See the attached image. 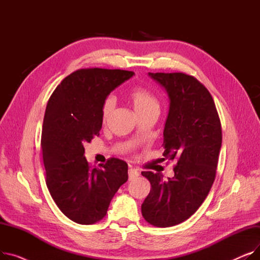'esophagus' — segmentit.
Here are the masks:
<instances>
[{
    "label": "esophagus",
    "instance_id": "obj_1",
    "mask_svg": "<svg viewBox=\"0 0 260 260\" xmlns=\"http://www.w3.org/2000/svg\"><path fill=\"white\" fill-rule=\"evenodd\" d=\"M138 176H139V173H138L137 170H135V169H129L128 170V179L129 180H133L135 178H137Z\"/></svg>",
    "mask_w": 260,
    "mask_h": 260
}]
</instances>
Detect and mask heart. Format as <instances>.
Instances as JSON below:
<instances>
[{
	"instance_id": "obj_1",
	"label": "heart",
	"mask_w": 260,
	"mask_h": 260,
	"mask_svg": "<svg viewBox=\"0 0 260 260\" xmlns=\"http://www.w3.org/2000/svg\"><path fill=\"white\" fill-rule=\"evenodd\" d=\"M129 100L133 104L135 112L138 116L144 115L146 113L158 111L159 104L154 95L142 87H137L129 92ZM116 101L113 97H107L102 105V119L107 121L112 116Z\"/></svg>"
}]
</instances>
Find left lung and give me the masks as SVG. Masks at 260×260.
I'll list each match as a JSON object with an SVG mask.
<instances>
[{
    "label": "left lung",
    "instance_id": "1",
    "mask_svg": "<svg viewBox=\"0 0 260 260\" xmlns=\"http://www.w3.org/2000/svg\"><path fill=\"white\" fill-rule=\"evenodd\" d=\"M148 75L169 95L162 160L177 165L168 180L160 173H141L152 186L141 212L148 223L169 228L188 219L207 198L221 148V124L210 91L196 78L183 73Z\"/></svg>",
    "mask_w": 260,
    "mask_h": 260
}]
</instances>
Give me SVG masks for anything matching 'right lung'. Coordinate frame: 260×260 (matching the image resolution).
Returning a JSON list of instances; mask_svg holds the SVG:
<instances>
[{"instance_id":"add662e5","label":"right lung","mask_w":260,"mask_h":260,"mask_svg":"<svg viewBox=\"0 0 260 260\" xmlns=\"http://www.w3.org/2000/svg\"><path fill=\"white\" fill-rule=\"evenodd\" d=\"M135 74L85 68L67 76L48 100L41 138L46 185L61 212L79 224L106 215L119 187L127 181V163L108 159L90 169L84 144L99 136L107 95Z\"/></svg>"}]
</instances>
